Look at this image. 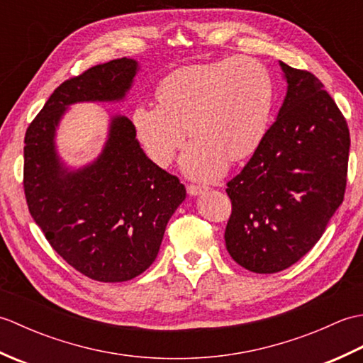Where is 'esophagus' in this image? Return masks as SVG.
I'll list each match as a JSON object with an SVG mask.
<instances>
[{"label":"esophagus","mask_w":363,"mask_h":363,"mask_svg":"<svg viewBox=\"0 0 363 363\" xmlns=\"http://www.w3.org/2000/svg\"><path fill=\"white\" fill-rule=\"evenodd\" d=\"M206 190H207L206 186H196V184H189V186H187V191H189L190 195H194V196L201 195L203 191H206Z\"/></svg>","instance_id":"1"}]
</instances>
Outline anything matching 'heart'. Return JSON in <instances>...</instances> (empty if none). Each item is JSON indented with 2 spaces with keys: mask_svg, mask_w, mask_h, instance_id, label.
<instances>
[{
  "mask_svg": "<svg viewBox=\"0 0 363 363\" xmlns=\"http://www.w3.org/2000/svg\"><path fill=\"white\" fill-rule=\"evenodd\" d=\"M157 106L137 104L130 121L146 156L168 167L186 142L182 156L189 176L211 179L256 151L268 133L274 84L257 59L234 56L217 62L181 67L156 89Z\"/></svg>",
  "mask_w": 363,
  "mask_h": 363,
  "instance_id": "1",
  "label": "heart"
}]
</instances>
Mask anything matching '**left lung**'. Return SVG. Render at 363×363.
I'll list each match as a JSON object with an SVG mask.
<instances>
[{
	"instance_id": "1",
	"label": "left lung",
	"mask_w": 363,
	"mask_h": 363,
	"mask_svg": "<svg viewBox=\"0 0 363 363\" xmlns=\"http://www.w3.org/2000/svg\"><path fill=\"white\" fill-rule=\"evenodd\" d=\"M287 95L248 164L228 182L226 248L254 273L291 267L343 203L350 129L321 81L281 62Z\"/></svg>"
}]
</instances>
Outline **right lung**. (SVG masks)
Here are the masks:
<instances>
[{
  "label": "right lung",
  "instance_id": "1",
  "mask_svg": "<svg viewBox=\"0 0 363 363\" xmlns=\"http://www.w3.org/2000/svg\"><path fill=\"white\" fill-rule=\"evenodd\" d=\"M135 73V60L121 57L67 79L25 135L23 189L30 217L68 265L99 282L142 274L157 256L168 220L186 199L179 179L146 157L126 117L112 118L94 164L70 172L59 160L54 134L67 107L120 101Z\"/></svg>",
  "mask_w": 363,
  "mask_h": 363
}]
</instances>
